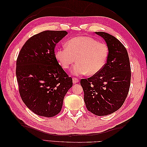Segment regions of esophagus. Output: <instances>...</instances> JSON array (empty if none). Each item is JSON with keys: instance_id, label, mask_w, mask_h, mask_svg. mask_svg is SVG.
I'll return each instance as SVG.
<instances>
[{"instance_id": "esophagus-1", "label": "esophagus", "mask_w": 147, "mask_h": 147, "mask_svg": "<svg viewBox=\"0 0 147 147\" xmlns=\"http://www.w3.org/2000/svg\"><path fill=\"white\" fill-rule=\"evenodd\" d=\"M79 82V80L76 78H73V83L74 84H76L77 83Z\"/></svg>"}]
</instances>
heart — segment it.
Returning a JSON list of instances; mask_svg holds the SVG:
<instances>
[{
  "label": "heart",
  "instance_id": "b5f03b06",
  "mask_svg": "<svg viewBox=\"0 0 147 147\" xmlns=\"http://www.w3.org/2000/svg\"><path fill=\"white\" fill-rule=\"evenodd\" d=\"M108 55V47L90 36L72 38L55 52L56 59L64 69L69 67L76 58L78 62L71 70L75 76L98 73L104 67Z\"/></svg>",
  "mask_w": 147,
  "mask_h": 147
}]
</instances>
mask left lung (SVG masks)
<instances>
[{
  "label": "left lung",
  "mask_w": 147,
  "mask_h": 147,
  "mask_svg": "<svg viewBox=\"0 0 147 147\" xmlns=\"http://www.w3.org/2000/svg\"><path fill=\"white\" fill-rule=\"evenodd\" d=\"M104 39L109 55L104 67L98 73L81 80L84 101L88 111L98 116L117 111L128 94L131 67L127 50L115 37L105 32H95Z\"/></svg>",
  "instance_id": "1"
}]
</instances>
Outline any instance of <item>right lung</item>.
<instances>
[{
  "label": "right lung",
  "mask_w": 147,
  "mask_h": 147,
  "mask_svg": "<svg viewBox=\"0 0 147 147\" xmlns=\"http://www.w3.org/2000/svg\"><path fill=\"white\" fill-rule=\"evenodd\" d=\"M67 34L65 31H44L27 40L16 61L19 92L30 110L51 117L61 112L64 96L73 80L55 57V45Z\"/></svg>",
  "instance_id": "right-lung-1"
}]
</instances>
